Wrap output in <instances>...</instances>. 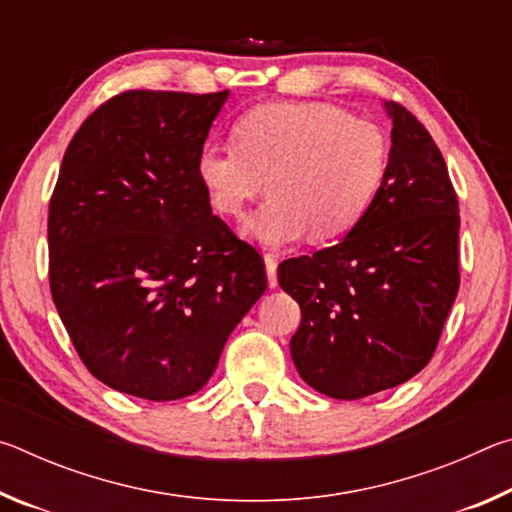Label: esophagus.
<instances>
[{
	"instance_id": "1",
	"label": "esophagus",
	"mask_w": 512,
	"mask_h": 512,
	"mask_svg": "<svg viewBox=\"0 0 512 512\" xmlns=\"http://www.w3.org/2000/svg\"><path fill=\"white\" fill-rule=\"evenodd\" d=\"M264 262H266L268 284H271V287H277V257L273 253H266L264 255Z\"/></svg>"
}]
</instances>
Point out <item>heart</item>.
<instances>
[{"instance_id": "1", "label": "heart", "mask_w": 512, "mask_h": 512, "mask_svg": "<svg viewBox=\"0 0 512 512\" xmlns=\"http://www.w3.org/2000/svg\"><path fill=\"white\" fill-rule=\"evenodd\" d=\"M232 140L198 151V183L223 216L244 214L266 185L271 196L246 232L268 246L305 232L311 241L343 237L368 212L388 164L381 128L332 103H266L237 121Z\"/></svg>"}]
</instances>
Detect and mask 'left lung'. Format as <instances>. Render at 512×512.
Listing matches in <instances>:
<instances>
[{
	"label": "left lung",
	"mask_w": 512,
	"mask_h": 512,
	"mask_svg": "<svg viewBox=\"0 0 512 512\" xmlns=\"http://www.w3.org/2000/svg\"><path fill=\"white\" fill-rule=\"evenodd\" d=\"M388 115L391 155L368 212L336 246L277 266L302 314L293 363L314 391L336 400L418 375L461 284V216L443 153L400 103Z\"/></svg>",
	"instance_id": "obj_1"
}]
</instances>
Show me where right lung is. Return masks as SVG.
Returning a JSON list of instances; mask_svg holds the SVG:
<instances>
[{
    "instance_id": "add662e5",
    "label": "right lung",
    "mask_w": 512,
    "mask_h": 512,
    "mask_svg": "<svg viewBox=\"0 0 512 512\" xmlns=\"http://www.w3.org/2000/svg\"><path fill=\"white\" fill-rule=\"evenodd\" d=\"M228 90H126L74 133L49 201V289L94 377L151 402L207 384L266 291L264 259L212 214L196 158Z\"/></svg>"
}]
</instances>
